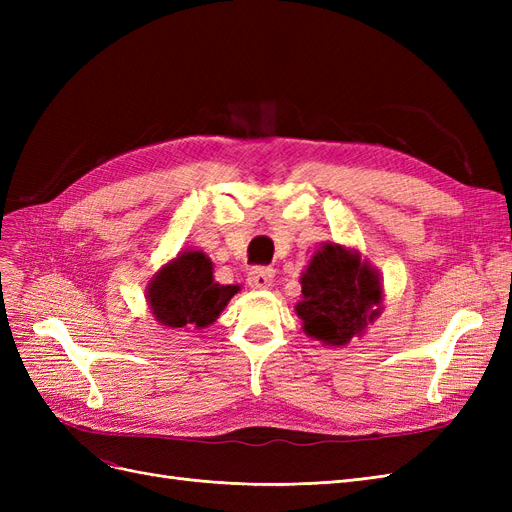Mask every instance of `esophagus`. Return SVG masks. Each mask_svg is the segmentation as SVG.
I'll list each match as a JSON object with an SVG mask.
<instances>
[{
  "instance_id": "1",
  "label": "esophagus",
  "mask_w": 512,
  "mask_h": 512,
  "mask_svg": "<svg viewBox=\"0 0 512 512\" xmlns=\"http://www.w3.org/2000/svg\"><path fill=\"white\" fill-rule=\"evenodd\" d=\"M273 282V269L271 267H252L247 273V284L252 288H269Z\"/></svg>"
}]
</instances>
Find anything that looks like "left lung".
<instances>
[{
	"instance_id": "left-lung-1",
	"label": "left lung",
	"mask_w": 512,
	"mask_h": 512,
	"mask_svg": "<svg viewBox=\"0 0 512 512\" xmlns=\"http://www.w3.org/2000/svg\"><path fill=\"white\" fill-rule=\"evenodd\" d=\"M303 329L324 344L344 346L380 312L382 286L359 254L327 243L301 277Z\"/></svg>"
}]
</instances>
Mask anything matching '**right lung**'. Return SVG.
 <instances>
[{"label":"right lung","instance_id":"add662e5","mask_svg":"<svg viewBox=\"0 0 512 512\" xmlns=\"http://www.w3.org/2000/svg\"><path fill=\"white\" fill-rule=\"evenodd\" d=\"M239 286L213 282V265L203 252H183L149 284V305L170 329H203L218 320Z\"/></svg>","mask_w":512,"mask_h":512}]
</instances>
